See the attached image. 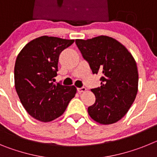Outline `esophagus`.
<instances>
[{
  "mask_svg": "<svg viewBox=\"0 0 157 157\" xmlns=\"http://www.w3.org/2000/svg\"><path fill=\"white\" fill-rule=\"evenodd\" d=\"M86 91V87H81V88H78V93H82Z\"/></svg>",
  "mask_w": 157,
  "mask_h": 157,
  "instance_id": "obj_1",
  "label": "esophagus"
}]
</instances>
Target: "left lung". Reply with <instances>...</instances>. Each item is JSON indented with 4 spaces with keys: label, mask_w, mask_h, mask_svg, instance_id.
<instances>
[{
    "label": "left lung",
    "mask_w": 157,
    "mask_h": 157,
    "mask_svg": "<svg viewBox=\"0 0 157 157\" xmlns=\"http://www.w3.org/2000/svg\"><path fill=\"white\" fill-rule=\"evenodd\" d=\"M75 43L94 74H101V86L92 89L95 103L88 108L94 121L109 125L120 120L134 103L138 90L135 59L123 44L101 35Z\"/></svg>",
    "instance_id": "left-lung-1"
}]
</instances>
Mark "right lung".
<instances>
[{"label": "right lung", "mask_w": 157, "mask_h": 157, "mask_svg": "<svg viewBox=\"0 0 157 157\" xmlns=\"http://www.w3.org/2000/svg\"><path fill=\"white\" fill-rule=\"evenodd\" d=\"M73 39L41 36L32 40L18 54L15 63V87L22 105L30 116L47 123L66 110L75 96V86L54 84L59 54Z\"/></svg>", "instance_id": "1"}]
</instances>
